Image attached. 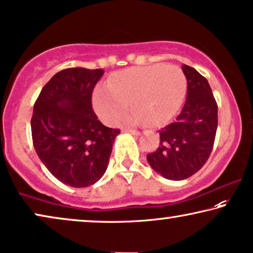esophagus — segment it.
<instances>
[{
    "instance_id": "obj_1",
    "label": "esophagus",
    "mask_w": 253,
    "mask_h": 253,
    "mask_svg": "<svg viewBox=\"0 0 253 253\" xmlns=\"http://www.w3.org/2000/svg\"><path fill=\"white\" fill-rule=\"evenodd\" d=\"M126 131L127 133H130V134H133V135H140L141 133L138 130H136V129H126Z\"/></svg>"
}]
</instances>
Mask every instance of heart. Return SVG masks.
<instances>
[{"label": "heart", "mask_w": 253, "mask_h": 253, "mask_svg": "<svg viewBox=\"0 0 253 253\" xmlns=\"http://www.w3.org/2000/svg\"><path fill=\"white\" fill-rule=\"evenodd\" d=\"M187 78L179 66L155 64L138 66L116 74L109 84H99L92 104L99 118L111 124L131 105L133 111L120 118L119 125L149 123L162 126L172 119L182 105Z\"/></svg>", "instance_id": "1"}]
</instances>
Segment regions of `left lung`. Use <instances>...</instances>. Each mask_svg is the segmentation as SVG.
<instances>
[{"label": "left lung", "instance_id": "left-lung-1", "mask_svg": "<svg viewBox=\"0 0 253 253\" xmlns=\"http://www.w3.org/2000/svg\"><path fill=\"white\" fill-rule=\"evenodd\" d=\"M187 99L175 122L159 130L161 143L148 163L169 180L181 181L204 166L211 155L218 127V105L211 87L194 67L182 65Z\"/></svg>", "mask_w": 253, "mask_h": 253}]
</instances>
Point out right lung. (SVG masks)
Listing matches in <instances>:
<instances>
[{
    "mask_svg": "<svg viewBox=\"0 0 253 253\" xmlns=\"http://www.w3.org/2000/svg\"><path fill=\"white\" fill-rule=\"evenodd\" d=\"M104 71L72 67L56 73L42 88L31 120L35 151L57 180L89 187L104 175L119 129L103 125L91 94Z\"/></svg>",
    "mask_w": 253,
    "mask_h": 253,
    "instance_id": "add662e5",
    "label": "right lung"
}]
</instances>
